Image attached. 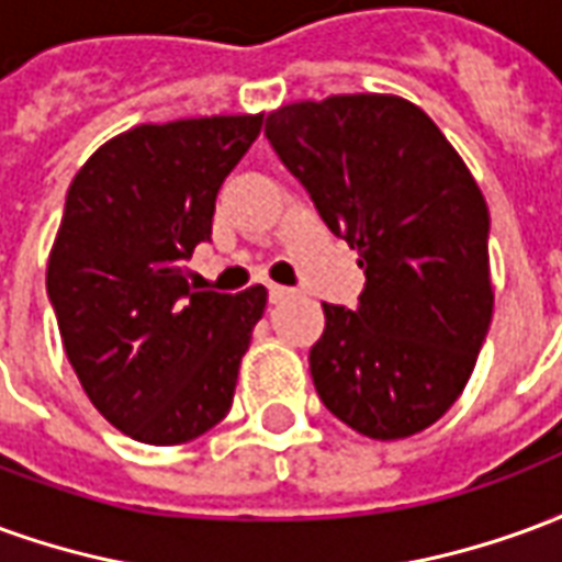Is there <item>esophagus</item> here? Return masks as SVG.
I'll return each mask as SVG.
<instances>
[{"instance_id": "1", "label": "esophagus", "mask_w": 562, "mask_h": 562, "mask_svg": "<svg viewBox=\"0 0 562 562\" xmlns=\"http://www.w3.org/2000/svg\"><path fill=\"white\" fill-rule=\"evenodd\" d=\"M289 294H292V289H285V285H273V282H270V285H268L270 304H280V301H285Z\"/></svg>"}]
</instances>
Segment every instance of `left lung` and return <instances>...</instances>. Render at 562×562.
Segmentation results:
<instances>
[{
  "label": "left lung",
  "mask_w": 562,
  "mask_h": 562,
  "mask_svg": "<svg viewBox=\"0 0 562 562\" xmlns=\"http://www.w3.org/2000/svg\"><path fill=\"white\" fill-rule=\"evenodd\" d=\"M265 135L367 277L355 310L322 304L318 397L370 439L422 434L467 389L494 316L482 189L401 95L282 104Z\"/></svg>",
  "instance_id": "1"
}]
</instances>
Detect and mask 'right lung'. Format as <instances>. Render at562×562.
Segmentation results:
<instances>
[{
    "label": "right lung",
    "instance_id": "right-lung-1",
    "mask_svg": "<svg viewBox=\"0 0 562 562\" xmlns=\"http://www.w3.org/2000/svg\"><path fill=\"white\" fill-rule=\"evenodd\" d=\"M265 114L135 126L68 186L47 297L92 406L138 442L180 446L220 424L268 292H195L216 195Z\"/></svg>",
    "mask_w": 562,
    "mask_h": 562
}]
</instances>
